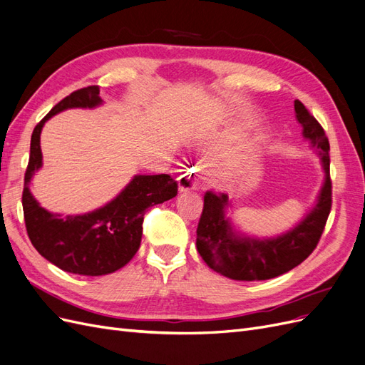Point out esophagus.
Returning a JSON list of instances; mask_svg holds the SVG:
<instances>
[{
  "mask_svg": "<svg viewBox=\"0 0 365 365\" xmlns=\"http://www.w3.org/2000/svg\"><path fill=\"white\" fill-rule=\"evenodd\" d=\"M195 170L191 168L187 170L186 173H183L182 175H179L178 179V185H179V192H187V191H194L197 187V182H195Z\"/></svg>",
  "mask_w": 365,
  "mask_h": 365,
  "instance_id": "esophagus-1",
  "label": "esophagus"
}]
</instances>
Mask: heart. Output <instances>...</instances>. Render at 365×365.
<instances>
[{"mask_svg": "<svg viewBox=\"0 0 365 365\" xmlns=\"http://www.w3.org/2000/svg\"><path fill=\"white\" fill-rule=\"evenodd\" d=\"M241 171H242V165L240 162L227 163V165L218 167L210 173L209 182L217 187H221V190H226V187H230L235 182L238 180Z\"/></svg>", "mask_w": 365, "mask_h": 365, "instance_id": "b5f03b06", "label": "heart"}]
</instances>
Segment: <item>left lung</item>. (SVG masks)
<instances>
[{"instance_id":"1","label":"left lung","mask_w":365,"mask_h":365,"mask_svg":"<svg viewBox=\"0 0 365 365\" xmlns=\"http://www.w3.org/2000/svg\"><path fill=\"white\" fill-rule=\"evenodd\" d=\"M302 136L320 158L324 179L314 205L291 229L274 237H256L235 225L227 210V195L206 192L205 207L197 227V250L209 268L233 280H267L302 264L319 242L331 212L329 140L323 127L304 106L294 101Z\"/></svg>"}]
</instances>
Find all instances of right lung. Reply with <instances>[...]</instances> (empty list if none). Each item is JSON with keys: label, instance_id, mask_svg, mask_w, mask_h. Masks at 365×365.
I'll return each instance as SVG.
<instances>
[{"label": "right lung", "instance_id": "obj_1", "mask_svg": "<svg viewBox=\"0 0 365 365\" xmlns=\"http://www.w3.org/2000/svg\"><path fill=\"white\" fill-rule=\"evenodd\" d=\"M103 103L98 86L78 89L34 127L22 192L26 227L34 249L63 272L80 276L109 274L128 264L140 245L145 210L178 195V183L168 174H136L110 202L85 214L50 212L34 198L30 183L42 168L45 123L63 110L96 109Z\"/></svg>", "mask_w": 365, "mask_h": 365}]
</instances>
